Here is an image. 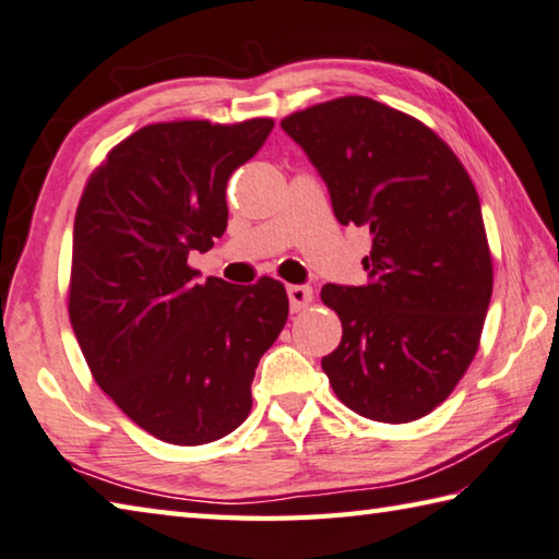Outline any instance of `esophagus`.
Wrapping results in <instances>:
<instances>
[{
  "mask_svg": "<svg viewBox=\"0 0 559 559\" xmlns=\"http://www.w3.org/2000/svg\"><path fill=\"white\" fill-rule=\"evenodd\" d=\"M288 298H290V310L302 312L308 306H312V288L308 286H288Z\"/></svg>",
  "mask_w": 559,
  "mask_h": 559,
  "instance_id": "34e87169",
  "label": "esophagus"
}]
</instances>
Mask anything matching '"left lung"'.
I'll return each mask as SVG.
<instances>
[{
    "label": "left lung",
    "mask_w": 559,
    "mask_h": 559,
    "mask_svg": "<svg viewBox=\"0 0 559 559\" xmlns=\"http://www.w3.org/2000/svg\"><path fill=\"white\" fill-rule=\"evenodd\" d=\"M342 225L367 227L364 286L328 283L342 342L322 359L337 399L379 423H411L448 399L479 349L493 263L476 188L454 151L405 111L347 95L281 121Z\"/></svg>",
    "instance_id": "8db88e82"
}]
</instances>
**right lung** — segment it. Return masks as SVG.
I'll return each instance as SVG.
<instances>
[{"mask_svg":"<svg viewBox=\"0 0 559 559\" xmlns=\"http://www.w3.org/2000/svg\"><path fill=\"white\" fill-rule=\"evenodd\" d=\"M271 129V117L141 127L80 198L70 324L99 389L168 444L215 442L247 420L261 354L288 320L281 281L200 283L188 263L225 235L227 180Z\"/></svg>","mask_w":559,"mask_h":559,"instance_id":"right-lung-1","label":"right lung"}]
</instances>
